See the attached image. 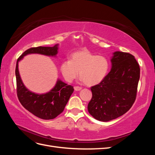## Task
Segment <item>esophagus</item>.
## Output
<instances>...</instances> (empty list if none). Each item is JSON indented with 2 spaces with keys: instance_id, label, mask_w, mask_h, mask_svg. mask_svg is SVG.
<instances>
[{
  "instance_id": "1",
  "label": "esophagus",
  "mask_w": 155,
  "mask_h": 155,
  "mask_svg": "<svg viewBox=\"0 0 155 155\" xmlns=\"http://www.w3.org/2000/svg\"><path fill=\"white\" fill-rule=\"evenodd\" d=\"M81 89V87H79V86H76V87H74V90H75V91H80Z\"/></svg>"
}]
</instances>
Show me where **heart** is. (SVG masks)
I'll use <instances>...</instances> for the list:
<instances>
[{
  "instance_id": "b5f03b06",
  "label": "heart",
  "mask_w": 155,
  "mask_h": 155,
  "mask_svg": "<svg viewBox=\"0 0 155 155\" xmlns=\"http://www.w3.org/2000/svg\"><path fill=\"white\" fill-rule=\"evenodd\" d=\"M109 68V61L105 57L87 50L72 54L70 60H64L60 64V71L65 81L72 82L79 72V76L88 86L100 83L106 76Z\"/></svg>"
}]
</instances>
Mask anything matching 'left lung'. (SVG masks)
Returning a JSON list of instances; mask_svg holds the SVG:
<instances>
[{"label":"left lung","instance_id":"1","mask_svg":"<svg viewBox=\"0 0 155 155\" xmlns=\"http://www.w3.org/2000/svg\"><path fill=\"white\" fill-rule=\"evenodd\" d=\"M111 63L109 73L91 88L92 96L88 110L101 121H109L126 113L137 97L140 68L134 56L115 51Z\"/></svg>","mask_w":155,"mask_h":155}]
</instances>
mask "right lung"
<instances>
[{
	"label": "right lung",
	"mask_w": 155,
	"mask_h": 155,
	"mask_svg": "<svg viewBox=\"0 0 155 155\" xmlns=\"http://www.w3.org/2000/svg\"><path fill=\"white\" fill-rule=\"evenodd\" d=\"M58 45L53 47L39 46L28 49L17 61L15 76L17 94L21 105L35 116L43 120L56 118L63 111L74 92V87L67 85L58 79L54 88L43 94L30 92L23 84L18 69V63L24 56L30 54H39L48 56H55L58 54Z\"/></svg>",
	"instance_id": "add662e5"
}]
</instances>
